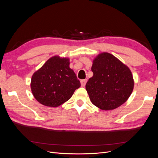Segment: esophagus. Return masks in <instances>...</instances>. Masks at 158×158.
<instances>
[{
  "instance_id": "obj_1",
  "label": "esophagus",
  "mask_w": 158,
  "mask_h": 158,
  "mask_svg": "<svg viewBox=\"0 0 158 158\" xmlns=\"http://www.w3.org/2000/svg\"><path fill=\"white\" fill-rule=\"evenodd\" d=\"M87 82V80L86 79H84V80H82L80 81V83H81V85H82V87H84L85 85V84Z\"/></svg>"
}]
</instances>
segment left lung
<instances>
[{
  "label": "left lung",
  "instance_id": "obj_1",
  "mask_svg": "<svg viewBox=\"0 0 158 158\" xmlns=\"http://www.w3.org/2000/svg\"><path fill=\"white\" fill-rule=\"evenodd\" d=\"M94 75L85 85L92 103L102 110H113L125 103L134 88L131 70L109 52L99 54L93 60Z\"/></svg>",
  "mask_w": 158,
  "mask_h": 158
}]
</instances>
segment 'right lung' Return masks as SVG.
<instances>
[{"mask_svg": "<svg viewBox=\"0 0 158 158\" xmlns=\"http://www.w3.org/2000/svg\"><path fill=\"white\" fill-rule=\"evenodd\" d=\"M69 60L54 56L33 74L31 89L37 102L47 107H58L80 87L79 80L70 68Z\"/></svg>", "mask_w": 158, "mask_h": 158, "instance_id": "1", "label": "right lung"}]
</instances>
